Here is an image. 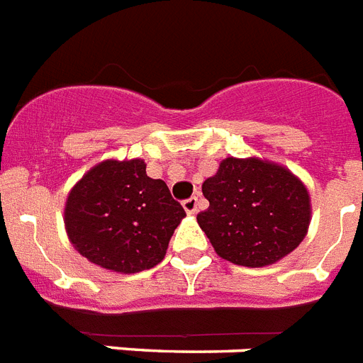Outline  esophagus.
I'll return each instance as SVG.
<instances>
[{"label":"esophagus","instance_id":"34e87169","mask_svg":"<svg viewBox=\"0 0 363 363\" xmlns=\"http://www.w3.org/2000/svg\"><path fill=\"white\" fill-rule=\"evenodd\" d=\"M184 209L187 215L196 213V209H199V199H196V196H191V199L184 200Z\"/></svg>","mask_w":363,"mask_h":363}]
</instances>
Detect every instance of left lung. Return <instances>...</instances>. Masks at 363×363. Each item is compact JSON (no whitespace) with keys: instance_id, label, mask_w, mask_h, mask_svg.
Segmentation results:
<instances>
[{"instance_id":"8db88e82","label":"left lung","mask_w":363,"mask_h":363,"mask_svg":"<svg viewBox=\"0 0 363 363\" xmlns=\"http://www.w3.org/2000/svg\"><path fill=\"white\" fill-rule=\"evenodd\" d=\"M209 208L199 213L218 256L242 267H265L306 238L311 200L306 185L284 164L259 157H226L202 184Z\"/></svg>"}]
</instances>
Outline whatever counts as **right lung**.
Returning <instances> with one entry per match:
<instances>
[{
	"label": "right lung",
	"instance_id": "1",
	"mask_svg": "<svg viewBox=\"0 0 363 363\" xmlns=\"http://www.w3.org/2000/svg\"><path fill=\"white\" fill-rule=\"evenodd\" d=\"M185 217L163 179L143 160H106L70 189L65 228L77 252L122 274L155 267Z\"/></svg>",
	"mask_w": 363,
	"mask_h": 363
}]
</instances>
